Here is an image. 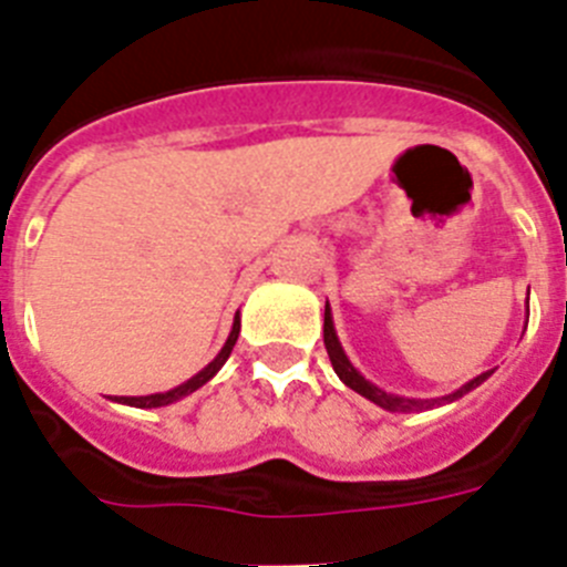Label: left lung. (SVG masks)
<instances>
[{
	"label": "left lung",
	"instance_id": "left-lung-1",
	"mask_svg": "<svg viewBox=\"0 0 567 567\" xmlns=\"http://www.w3.org/2000/svg\"><path fill=\"white\" fill-rule=\"evenodd\" d=\"M323 343H327V352H329V360H332L334 374H338V378L343 380L349 389H352V392L363 394L365 400H372L374 405H380V409H385V412L409 414V412H425V409H434V405H443V403H454V400L463 398V394H468L471 389H477L480 383H485V380L494 374V372L477 374L474 380H468L465 385H460L457 392L445 394V398H432V400L400 398V394L383 392V389H380V385H374L372 380H365L363 374L354 369L352 360L346 358L343 346H340V340H338V332H334V320H332V309H329V303H327V312H323Z\"/></svg>",
	"mask_w": 567,
	"mask_h": 567
}]
</instances>
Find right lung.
Wrapping results in <instances>:
<instances>
[{
  "mask_svg": "<svg viewBox=\"0 0 567 567\" xmlns=\"http://www.w3.org/2000/svg\"><path fill=\"white\" fill-rule=\"evenodd\" d=\"M238 332H240V318L235 315L233 320V332H229L227 343L221 346V352L215 354L213 363H207L198 374H193V378L187 380V383L175 385V389H169V392H158V394H144V398H110L115 400V403H124V405H135V409H162V405H169V403H178L182 398H187V394H193L195 389H202L204 383H209V380L218 374V369H221L224 363H227V358L233 354V346L235 340H238Z\"/></svg>",
  "mask_w": 567,
  "mask_h": 567,
  "instance_id": "1",
  "label": "right lung"
}]
</instances>
